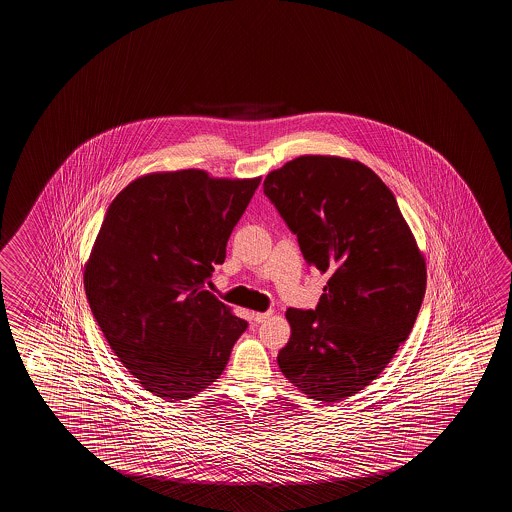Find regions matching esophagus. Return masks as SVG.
Masks as SVG:
<instances>
[{"mask_svg":"<svg viewBox=\"0 0 512 512\" xmlns=\"http://www.w3.org/2000/svg\"><path fill=\"white\" fill-rule=\"evenodd\" d=\"M269 316H271V310H268V312H255V314H253V321H255V323H264Z\"/></svg>","mask_w":512,"mask_h":512,"instance_id":"obj_1","label":"esophagus"}]
</instances>
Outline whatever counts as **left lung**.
<instances>
[{
	"mask_svg": "<svg viewBox=\"0 0 512 512\" xmlns=\"http://www.w3.org/2000/svg\"><path fill=\"white\" fill-rule=\"evenodd\" d=\"M264 194L328 275L316 309H287L285 378L319 402L369 386L411 334L427 271L387 185L355 160L305 155L271 171Z\"/></svg>",
	"mask_w": 512,
	"mask_h": 512,
	"instance_id": "1",
	"label": "left lung"
}]
</instances>
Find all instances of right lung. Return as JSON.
Segmentation results:
<instances>
[{
	"mask_svg": "<svg viewBox=\"0 0 512 512\" xmlns=\"http://www.w3.org/2000/svg\"><path fill=\"white\" fill-rule=\"evenodd\" d=\"M259 184L200 169L153 173L105 212L85 266L87 300L123 366L169 402L216 382L248 328L205 285Z\"/></svg>",
	"mask_w": 512,
	"mask_h": 512,
	"instance_id": "1",
	"label": "right lung"
}]
</instances>
